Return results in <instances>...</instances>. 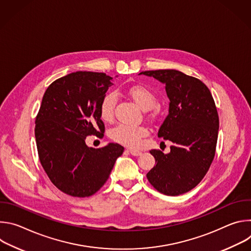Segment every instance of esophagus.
Returning a JSON list of instances; mask_svg holds the SVG:
<instances>
[{
    "label": "esophagus",
    "instance_id": "obj_1",
    "mask_svg": "<svg viewBox=\"0 0 251 251\" xmlns=\"http://www.w3.org/2000/svg\"><path fill=\"white\" fill-rule=\"evenodd\" d=\"M128 152L132 155V156H135V157H138L142 154L141 151H138V150H134V149H128Z\"/></svg>",
    "mask_w": 251,
    "mask_h": 251
}]
</instances>
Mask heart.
Wrapping results in <instances>:
<instances>
[{
	"instance_id": "obj_1",
	"label": "heart",
	"mask_w": 251,
	"mask_h": 251,
	"mask_svg": "<svg viewBox=\"0 0 251 251\" xmlns=\"http://www.w3.org/2000/svg\"><path fill=\"white\" fill-rule=\"evenodd\" d=\"M128 94L140 108L144 111L152 110L158 103L156 94L146 86H131L128 89ZM116 102L117 95L115 92H108L104 95L99 106V115L103 121L109 122L112 120ZM147 135L148 130L145 127L125 124L117 125L110 131V137L114 142L130 148L138 147L141 144L142 139Z\"/></svg>"
}]
</instances>
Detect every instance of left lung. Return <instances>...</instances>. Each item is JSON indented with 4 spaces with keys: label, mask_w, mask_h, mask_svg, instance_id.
Returning a JSON list of instances; mask_svg holds the SVG:
<instances>
[{
    "label": "left lung",
    "mask_w": 251,
    "mask_h": 251,
    "mask_svg": "<svg viewBox=\"0 0 251 251\" xmlns=\"http://www.w3.org/2000/svg\"><path fill=\"white\" fill-rule=\"evenodd\" d=\"M166 84L169 114L158 136L173 142L171 152L151 150L156 165L147 174L150 184L167 196H178L197 187L214 158L219 114L206 85L175 69L142 71Z\"/></svg>",
    "instance_id": "8db88e82"
}]
</instances>
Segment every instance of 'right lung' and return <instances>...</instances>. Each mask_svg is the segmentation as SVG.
<instances>
[{
	"mask_svg": "<svg viewBox=\"0 0 251 251\" xmlns=\"http://www.w3.org/2000/svg\"><path fill=\"white\" fill-rule=\"evenodd\" d=\"M113 78L103 73L76 71L53 81L35 117L34 135L41 164L51 183L71 197L94 195L108 180L124 148L110 143L89 148L87 136L103 137L99 106Z\"/></svg>",
	"mask_w": 251,
	"mask_h": 251,
	"instance_id": "right-lung-1",
	"label": "right lung"
}]
</instances>
